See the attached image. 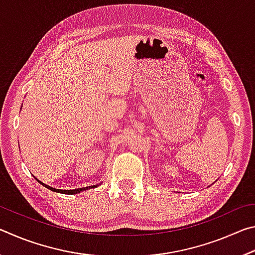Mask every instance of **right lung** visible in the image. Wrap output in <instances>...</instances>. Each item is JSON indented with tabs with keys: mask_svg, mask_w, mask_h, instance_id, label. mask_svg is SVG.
I'll use <instances>...</instances> for the list:
<instances>
[{
	"mask_svg": "<svg viewBox=\"0 0 255 255\" xmlns=\"http://www.w3.org/2000/svg\"><path fill=\"white\" fill-rule=\"evenodd\" d=\"M38 182H40L39 180H37ZM42 185H44V187H46L47 189H49V190H51V191H55V192H59V193H64V195H75V193H79V192H81V191H83V190H86V189H91V188H96V187H98V184L97 185H92V187H86V188H80V189H75V190H60V189H55V188H51V187H49V185H47V184H44L42 182H40Z\"/></svg>",
	"mask_w": 255,
	"mask_h": 255,
	"instance_id": "1",
	"label": "right lung"
}]
</instances>
